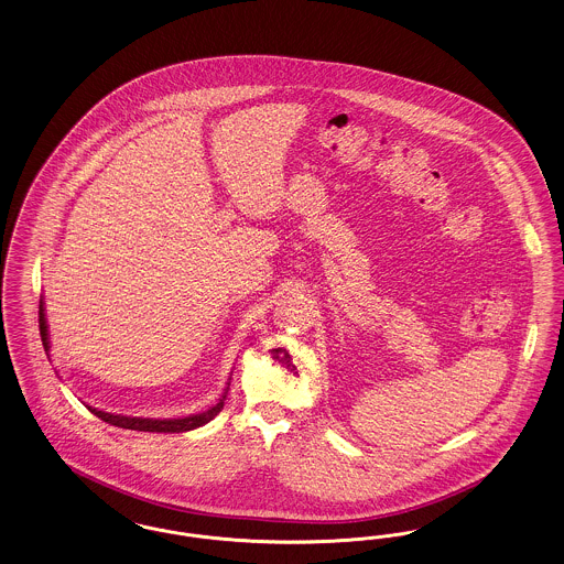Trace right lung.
I'll list each match as a JSON object with an SVG mask.
<instances>
[{"mask_svg":"<svg viewBox=\"0 0 564 564\" xmlns=\"http://www.w3.org/2000/svg\"><path fill=\"white\" fill-rule=\"evenodd\" d=\"M40 335H42V344L48 354V324H46V314H44V303H40ZM225 400V395H223ZM223 400L219 404H215L213 409L197 413V415L183 416V419H143V416H123L113 415V413H105L88 406L90 413H95L98 419H102L105 423H111L116 427H123V430H137V432H164V434H178V432H189L196 430L199 425L208 423L213 416H217L223 409Z\"/></svg>","mask_w":564,"mask_h":564,"instance_id":"add662e5","label":"right lung"}]
</instances>
